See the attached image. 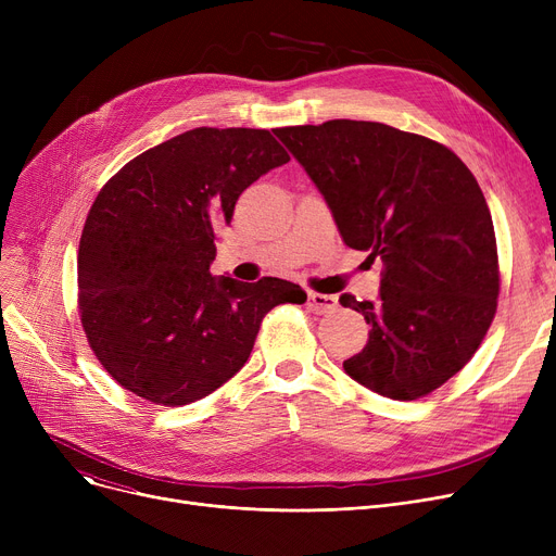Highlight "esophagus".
Instances as JSON below:
<instances>
[{"mask_svg": "<svg viewBox=\"0 0 556 556\" xmlns=\"http://www.w3.org/2000/svg\"><path fill=\"white\" fill-rule=\"evenodd\" d=\"M306 308L315 315H325L333 313L338 308V298L336 295H323V293H308Z\"/></svg>", "mask_w": 556, "mask_h": 556, "instance_id": "1", "label": "esophagus"}]
</instances>
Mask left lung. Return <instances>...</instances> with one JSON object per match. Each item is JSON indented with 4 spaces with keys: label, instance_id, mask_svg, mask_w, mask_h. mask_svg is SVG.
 Instances as JSON below:
<instances>
[{
    "label": "left lung",
    "instance_id": "obj_1",
    "mask_svg": "<svg viewBox=\"0 0 556 556\" xmlns=\"http://www.w3.org/2000/svg\"><path fill=\"white\" fill-rule=\"evenodd\" d=\"M275 135L325 195L342 241L383 261L378 302L340 295L369 325L344 371L394 401L442 388L473 358L498 308V248L473 173L444 143L378 122Z\"/></svg>",
    "mask_w": 556,
    "mask_h": 556
}]
</instances>
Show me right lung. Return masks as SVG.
Listing matches in <instances>:
<instances>
[{"label":"right lung","instance_id":"obj_1","mask_svg":"<svg viewBox=\"0 0 556 556\" xmlns=\"http://www.w3.org/2000/svg\"><path fill=\"white\" fill-rule=\"evenodd\" d=\"M290 160L270 130L193 128L130 160L103 185L78 245V315L122 388L178 407L250 358L263 317L306 293L277 277H212L216 227L239 195Z\"/></svg>","mask_w":556,"mask_h":556}]
</instances>
